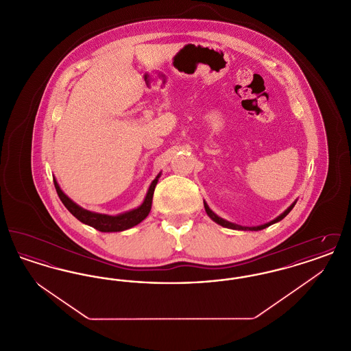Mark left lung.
<instances>
[{"label": "left lung", "mask_w": 351, "mask_h": 351, "mask_svg": "<svg viewBox=\"0 0 351 351\" xmlns=\"http://www.w3.org/2000/svg\"><path fill=\"white\" fill-rule=\"evenodd\" d=\"M295 204L296 202H293L284 213H282L279 217L275 218L274 221H271V222H267V223H265V225H261V226H255V228H246V226H239V225H234L232 222H229V221H225L223 218L218 217L217 215H215L210 209H209V206H208V204L204 201V206H205V212H206V215L209 216V217L212 218L215 222H217L218 225H221V226H223V228H229V229H238V230H262V229H266L268 228L269 225H272V223H275V222H278V221H282L291 210H292V208L295 206Z\"/></svg>", "instance_id": "left-lung-1"}]
</instances>
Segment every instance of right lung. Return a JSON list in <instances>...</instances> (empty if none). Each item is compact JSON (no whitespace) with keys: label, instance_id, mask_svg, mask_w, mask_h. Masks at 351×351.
I'll return each instance as SVG.
<instances>
[{"label":"right lung","instance_id":"1","mask_svg":"<svg viewBox=\"0 0 351 351\" xmlns=\"http://www.w3.org/2000/svg\"><path fill=\"white\" fill-rule=\"evenodd\" d=\"M160 175L156 176V179L151 183L149 192L146 195V199L143 201V204L133 209L130 212L122 213L119 216H108V215H100V213H93L89 212L86 209H83L82 206H79L77 204H75L73 201L71 200L68 196L63 193V191L60 189L59 184L56 183V180H53L55 184V189L58 192L59 199L64 204V206L67 208L68 210L77 218L79 221H82L85 225H89L100 232L104 233H110V232H123L128 230L130 228H133L135 225H138L139 222H142L145 218L149 216L151 210V202H152V196H154V191L155 186L158 183Z\"/></svg>","mask_w":351,"mask_h":351}]
</instances>
